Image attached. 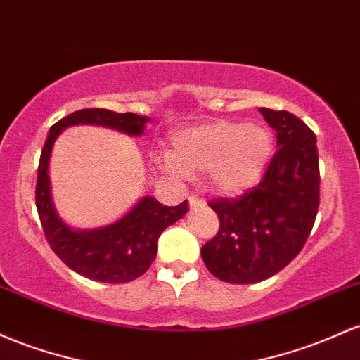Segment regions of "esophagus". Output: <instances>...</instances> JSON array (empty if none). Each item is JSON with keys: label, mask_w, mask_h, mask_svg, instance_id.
<instances>
[{"label": "esophagus", "mask_w": 360, "mask_h": 360, "mask_svg": "<svg viewBox=\"0 0 360 360\" xmlns=\"http://www.w3.org/2000/svg\"><path fill=\"white\" fill-rule=\"evenodd\" d=\"M202 204H204V200H202L200 197H197V195L188 197V205H191V211H193V209H197V207H200Z\"/></svg>", "instance_id": "obj_1"}]
</instances>
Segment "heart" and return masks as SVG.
Masks as SVG:
<instances>
[{
    "label": "heart",
    "mask_w": 360,
    "mask_h": 360,
    "mask_svg": "<svg viewBox=\"0 0 360 360\" xmlns=\"http://www.w3.org/2000/svg\"><path fill=\"white\" fill-rule=\"evenodd\" d=\"M272 151L274 136L267 127L216 120L176 132L173 153L161 155L160 161L179 179L207 172L212 191L240 195L260 181Z\"/></svg>",
    "instance_id": "heart-1"
}]
</instances>
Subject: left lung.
I'll return each mask as SVG.
<instances>
[{
  "mask_svg": "<svg viewBox=\"0 0 360 360\" xmlns=\"http://www.w3.org/2000/svg\"><path fill=\"white\" fill-rule=\"evenodd\" d=\"M258 110L276 131L278 149L255 188L209 202L219 231L200 250L209 272L229 284H255L281 272L304 246L320 205L314 132L290 112Z\"/></svg>",
  "mask_w": 360,
  "mask_h": 360,
  "instance_id": "left-lung-1",
  "label": "left lung"
}]
</instances>
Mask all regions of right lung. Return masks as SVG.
<instances>
[{"label":"right lung","instance_id":"obj_1","mask_svg":"<svg viewBox=\"0 0 360 360\" xmlns=\"http://www.w3.org/2000/svg\"><path fill=\"white\" fill-rule=\"evenodd\" d=\"M149 117L119 114L107 108L76 110L51 127L40 155L35 204L40 223L51 248L64 264L79 276L107 284H124L143 276L151 267L158 252L160 234L181 219L188 211L187 200L175 207L160 204L155 197L144 195L115 223L93 229H75L59 216L52 200L49 163L56 139L71 126H100L139 137Z\"/></svg>","mask_w":360,"mask_h":360}]
</instances>
